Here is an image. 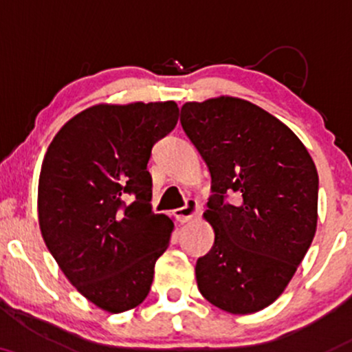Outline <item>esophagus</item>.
<instances>
[{
  "label": "esophagus",
  "instance_id": "obj_1",
  "mask_svg": "<svg viewBox=\"0 0 352 352\" xmlns=\"http://www.w3.org/2000/svg\"><path fill=\"white\" fill-rule=\"evenodd\" d=\"M199 212V204H197L195 199H187L185 200L184 207L175 210V217L179 218L180 221H188L190 218H193Z\"/></svg>",
  "mask_w": 352,
  "mask_h": 352
}]
</instances>
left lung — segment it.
I'll return each mask as SVG.
<instances>
[{"mask_svg": "<svg viewBox=\"0 0 352 352\" xmlns=\"http://www.w3.org/2000/svg\"><path fill=\"white\" fill-rule=\"evenodd\" d=\"M180 124L212 175L204 217L215 241L197 260V285L217 308L256 313L285 292L316 233V165L292 129L248 100L187 102Z\"/></svg>", "mask_w": 352, "mask_h": 352, "instance_id": "obj_1", "label": "left lung"}]
</instances>
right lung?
I'll return each instance as SVG.
<instances>
[{
    "mask_svg": "<svg viewBox=\"0 0 352 352\" xmlns=\"http://www.w3.org/2000/svg\"><path fill=\"white\" fill-rule=\"evenodd\" d=\"M179 120L167 102L99 104L56 134L41 165L44 243L76 289L109 313L139 306L173 221L152 212V147Z\"/></svg>",
    "mask_w": 352,
    "mask_h": 352,
    "instance_id": "add662e5",
    "label": "right lung"
}]
</instances>
